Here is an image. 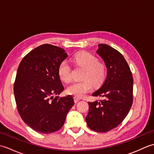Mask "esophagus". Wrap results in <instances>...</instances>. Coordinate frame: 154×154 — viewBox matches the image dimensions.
Masks as SVG:
<instances>
[{
    "mask_svg": "<svg viewBox=\"0 0 154 154\" xmlns=\"http://www.w3.org/2000/svg\"><path fill=\"white\" fill-rule=\"evenodd\" d=\"M73 99H74V102H75V103H77V102H79V101L80 100V99H79V98L75 97H74Z\"/></svg>",
    "mask_w": 154,
    "mask_h": 154,
    "instance_id": "34e87169",
    "label": "esophagus"
}]
</instances>
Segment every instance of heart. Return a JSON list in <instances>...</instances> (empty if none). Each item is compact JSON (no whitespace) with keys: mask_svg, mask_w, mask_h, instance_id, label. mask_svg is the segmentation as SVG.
<instances>
[{"mask_svg":"<svg viewBox=\"0 0 154 154\" xmlns=\"http://www.w3.org/2000/svg\"><path fill=\"white\" fill-rule=\"evenodd\" d=\"M77 65L85 69L82 81H75L67 87V92L75 97L80 98L91 90L93 83L94 86H99L105 80L106 67L104 63H100L99 59L94 55L81 52L74 57ZM58 75L60 79L65 83L71 80V67L67 60L61 62L58 67Z\"/></svg>","mask_w":154,"mask_h":154,"instance_id":"b5f03b06","label":"heart"}]
</instances>
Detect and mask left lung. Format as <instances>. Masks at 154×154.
Listing matches in <instances>:
<instances>
[{
    "label": "left lung",
    "mask_w": 154,
    "mask_h": 154,
    "mask_svg": "<svg viewBox=\"0 0 154 154\" xmlns=\"http://www.w3.org/2000/svg\"><path fill=\"white\" fill-rule=\"evenodd\" d=\"M97 53L103 58L107 75L103 85L93 93L103 100L89 102L86 122L90 129L106 132L125 119L133 103V77L128 64L119 51L106 44H99Z\"/></svg>",
    "instance_id": "8db88e82"
}]
</instances>
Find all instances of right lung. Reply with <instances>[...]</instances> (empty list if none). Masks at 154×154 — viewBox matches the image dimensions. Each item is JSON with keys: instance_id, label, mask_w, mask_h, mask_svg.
<instances>
[{"instance_id": "add662e5", "label": "right lung", "mask_w": 154, "mask_h": 154, "mask_svg": "<svg viewBox=\"0 0 154 154\" xmlns=\"http://www.w3.org/2000/svg\"><path fill=\"white\" fill-rule=\"evenodd\" d=\"M67 56L62 48L45 44L29 52L19 65L14 84L16 106L23 121L35 131H57L73 106L71 95L53 97L64 90L58 67Z\"/></svg>"}]
</instances>
